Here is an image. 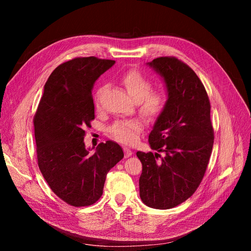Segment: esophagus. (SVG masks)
<instances>
[{"label":"esophagus","mask_w":251,"mask_h":251,"mask_svg":"<svg viewBox=\"0 0 251 251\" xmlns=\"http://www.w3.org/2000/svg\"><path fill=\"white\" fill-rule=\"evenodd\" d=\"M124 151H125V158H128L133 154V151L128 148H124Z\"/></svg>","instance_id":"1"}]
</instances>
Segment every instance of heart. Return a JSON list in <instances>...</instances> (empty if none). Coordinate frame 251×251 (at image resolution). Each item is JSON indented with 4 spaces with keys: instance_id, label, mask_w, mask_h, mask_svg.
Masks as SVG:
<instances>
[{
    "instance_id": "heart-1",
    "label": "heart",
    "mask_w": 251,
    "mask_h": 251,
    "mask_svg": "<svg viewBox=\"0 0 251 251\" xmlns=\"http://www.w3.org/2000/svg\"><path fill=\"white\" fill-rule=\"evenodd\" d=\"M127 94L135 102H138V110L144 117L156 119L163 113L168 96L164 91L151 89V80L138 70L127 71L121 77ZM104 87L97 90L94 97L97 109L100 108V96ZM143 130V121L139 118L116 120L110 127L109 132L114 139L126 144H133L138 139L140 132Z\"/></svg>"
}]
</instances>
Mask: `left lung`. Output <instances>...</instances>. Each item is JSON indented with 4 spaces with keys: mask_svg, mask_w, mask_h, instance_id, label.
<instances>
[{
    "mask_svg": "<svg viewBox=\"0 0 251 251\" xmlns=\"http://www.w3.org/2000/svg\"><path fill=\"white\" fill-rule=\"evenodd\" d=\"M149 65L164 78L169 100L149 136L157 153H136L142 163L139 193L148 206L169 209L199 187L215 134L207 92L192 68L174 56L157 57Z\"/></svg>",
    "mask_w": 251,
    "mask_h": 251,
    "instance_id": "1",
    "label": "left lung"
}]
</instances>
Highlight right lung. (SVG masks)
<instances>
[{
    "mask_svg": "<svg viewBox=\"0 0 251 251\" xmlns=\"http://www.w3.org/2000/svg\"><path fill=\"white\" fill-rule=\"evenodd\" d=\"M115 60L75 57L49 76L33 117L37 165L51 191L75 207L100 200L108 172L124 158L119 144L108 140L91 155L85 128L94 120L92 88Z\"/></svg>",
    "mask_w": 251,
    "mask_h": 251,
    "instance_id": "add662e5",
    "label": "right lung"
}]
</instances>
